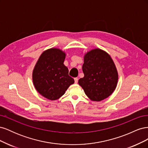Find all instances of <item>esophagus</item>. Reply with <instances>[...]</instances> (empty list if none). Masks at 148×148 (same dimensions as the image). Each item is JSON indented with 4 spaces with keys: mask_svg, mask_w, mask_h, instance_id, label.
<instances>
[{
    "mask_svg": "<svg viewBox=\"0 0 148 148\" xmlns=\"http://www.w3.org/2000/svg\"><path fill=\"white\" fill-rule=\"evenodd\" d=\"M74 79H75V83H78V78H75Z\"/></svg>",
    "mask_w": 148,
    "mask_h": 148,
    "instance_id": "34e87169",
    "label": "esophagus"
}]
</instances>
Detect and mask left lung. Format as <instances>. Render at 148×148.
Instances as JSON below:
<instances>
[{
  "mask_svg": "<svg viewBox=\"0 0 148 148\" xmlns=\"http://www.w3.org/2000/svg\"><path fill=\"white\" fill-rule=\"evenodd\" d=\"M84 77L78 80L86 95L92 101L110 96L117 87L119 75L110 55L100 49H94L84 56Z\"/></svg>",
  "mask_w": 148,
  "mask_h": 148,
  "instance_id": "obj_1",
  "label": "left lung"
}]
</instances>
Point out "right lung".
I'll use <instances>...</instances> for the list:
<instances>
[{
  "label": "right lung",
  "instance_id": "add662e5",
  "mask_svg": "<svg viewBox=\"0 0 148 148\" xmlns=\"http://www.w3.org/2000/svg\"><path fill=\"white\" fill-rule=\"evenodd\" d=\"M65 52L57 48L44 51L33 71V82L36 91L43 97L55 101L63 96L75 82L69 75L64 62Z\"/></svg>",
  "mask_w": 148,
  "mask_h": 148
}]
</instances>
